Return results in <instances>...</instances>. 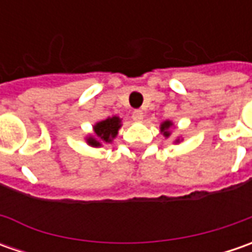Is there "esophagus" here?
Masks as SVG:
<instances>
[{
	"mask_svg": "<svg viewBox=\"0 0 252 252\" xmlns=\"http://www.w3.org/2000/svg\"><path fill=\"white\" fill-rule=\"evenodd\" d=\"M143 116H144V115H143V112L139 111V109H137V111L133 112V115H131L133 121H136V122H140L141 119H143Z\"/></svg>",
	"mask_w": 252,
	"mask_h": 252,
	"instance_id": "1",
	"label": "esophagus"
}]
</instances>
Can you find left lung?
Instances as JSON below:
<instances>
[{"label": "left lung", "mask_w": 252, "mask_h": 252, "mask_svg": "<svg viewBox=\"0 0 252 252\" xmlns=\"http://www.w3.org/2000/svg\"><path fill=\"white\" fill-rule=\"evenodd\" d=\"M171 126H172V122L171 121H165L161 123L160 130H161V133L165 136V137H169V134H171V131H169V127H171ZM178 141H179V139L177 140V143H178Z\"/></svg>", "instance_id": "1"}]
</instances>
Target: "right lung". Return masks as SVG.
Segmentation results:
<instances>
[{"label":"right lung","mask_w":252,"mask_h":252,"mask_svg":"<svg viewBox=\"0 0 252 252\" xmlns=\"http://www.w3.org/2000/svg\"><path fill=\"white\" fill-rule=\"evenodd\" d=\"M121 126V119L118 116H112L105 121L98 122L94 126V136H90L87 139V143L92 147H99L102 143H111L116 137Z\"/></svg>","instance_id":"add662e5"}]
</instances>
